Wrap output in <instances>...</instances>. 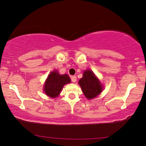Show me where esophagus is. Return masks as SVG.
Here are the masks:
<instances>
[{"label": "esophagus", "mask_w": 146, "mask_h": 146, "mask_svg": "<svg viewBox=\"0 0 146 146\" xmlns=\"http://www.w3.org/2000/svg\"><path fill=\"white\" fill-rule=\"evenodd\" d=\"M71 80L72 82H76V76H72Z\"/></svg>", "instance_id": "1"}]
</instances>
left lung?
I'll list each match as a JSON object with an SVG mask.
<instances>
[{"mask_svg":"<svg viewBox=\"0 0 146 146\" xmlns=\"http://www.w3.org/2000/svg\"><path fill=\"white\" fill-rule=\"evenodd\" d=\"M78 83L88 100L97 97L103 90V86L100 82L90 70H86L84 72L83 77L80 80Z\"/></svg>","mask_w":146,"mask_h":146,"instance_id":"obj_1","label":"left lung"}]
</instances>
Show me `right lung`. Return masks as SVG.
I'll use <instances>...</instances> for the list:
<instances>
[{
	"mask_svg": "<svg viewBox=\"0 0 146 146\" xmlns=\"http://www.w3.org/2000/svg\"><path fill=\"white\" fill-rule=\"evenodd\" d=\"M70 78L68 74L61 75L58 72L54 70L48 76L44 85V91L49 97L56 98L60 94L64 86L70 83Z\"/></svg>",
	"mask_w": 146,
	"mask_h": 146,
	"instance_id": "1",
	"label": "right lung"
}]
</instances>
